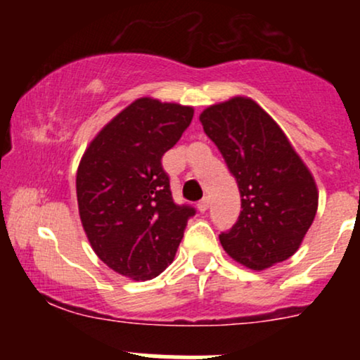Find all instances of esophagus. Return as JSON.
I'll return each instance as SVG.
<instances>
[{
  "mask_svg": "<svg viewBox=\"0 0 360 360\" xmlns=\"http://www.w3.org/2000/svg\"><path fill=\"white\" fill-rule=\"evenodd\" d=\"M208 208H210V200H208V198H205V200H201L200 203H198V210H200L201 213H205Z\"/></svg>",
  "mask_w": 360,
  "mask_h": 360,
  "instance_id": "esophagus-1",
  "label": "esophagus"
}]
</instances>
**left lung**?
Returning <instances> with one entry per match:
<instances>
[{
  "label": "left lung",
  "instance_id": "left-lung-1",
  "mask_svg": "<svg viewBox=\"0 0 360 360\" xmlns=\"http://www.w3.org/2000/svg\"><path fill=\"white\" fill-rule=\"evenodd\" d=\"M240 191V214L221 247L252 271L295 255L318 210V188L286 134L257 101L233 96L200 115Z\"/></svg>",
  "mask_w": 360,
  "mask_h": 360
}]
</instances>
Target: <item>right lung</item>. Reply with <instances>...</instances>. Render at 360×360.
<instances>
[{"instance_id":"1","label":"right lung","mask_w":360,"mask_h":360,"mask_svg":"<svg viewBox=\"0 0 360 360\" xmlns=\"http://www.w3.org/2000/svg\"><path fill=\"white\" fill-rule=\"evenodd\" d=\"M193 106L143 96L89 142L76 174L79 218L94 254L134 281L155 278L174 260L191 206L174 203L160 159L176 146Z\"/></svg>"}]
</instances>
